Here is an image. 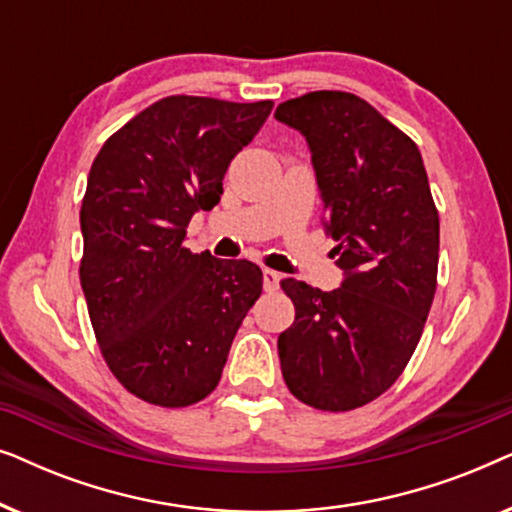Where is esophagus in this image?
I'll use <instances>...</instances> for the list:
<instances>
[{"label": "esophagus", "instance_id": "34e87169", "mask_svg": "<svg viewBox=\"0 0 512 512\" xmlns=\"http://www.w3.org/2000/svg\"><path fill=\"white\" fill-rule=\"evenodd\" d=\"M279 279H282V275H279V272L265 268V270H263V289H265V291H275V289H279Z\"/></svg>", "mask_w": 512, "mask_h": 512}]
</instances>
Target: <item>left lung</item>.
I'll use <instances>...</instances> for the list:
<instances>
[{"mask_svg": "<svg viewBox=\"0 0 512 512\" xmlns=\"http://www.w3.org/2000/svg\"><path fill=\"white\" fill-rule=\"evenodd\" d=\"M277 121L310 144L345 282L326 293L282 279L296 319L279 333L286 387L324 412L375 401L408 366L438 284L440 221L417 144L366 100L314 90Z\"/></svg>", "mask_w": 512, "mask_h": 512, "instance_id": "left-lung-1", "label": "left lung"}]
</instances>
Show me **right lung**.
Wrapping results in <instances>:
<instances>
[{
  "label": "right lung",
  "instance_id": "add662e5",
  "mask_svg": "<svg viewBox=\"0 0 512 512\" xmlns=\"http://www.w3.org/2000/svg\"><path fill=\"white\" fill-rule=\"evenodd\" d=\"M272 100L170 95L116 130L81 202V289L107 366L132 396L186 408L216 389L230 345L263 289L251 261L184 247L198 209L219 205L223 174Z\"/></svg>",
  "mask_w": 512,
  "mask_h": 512
}]
</instances>
